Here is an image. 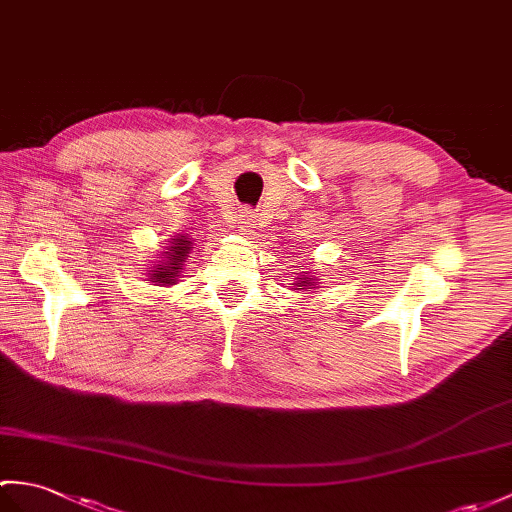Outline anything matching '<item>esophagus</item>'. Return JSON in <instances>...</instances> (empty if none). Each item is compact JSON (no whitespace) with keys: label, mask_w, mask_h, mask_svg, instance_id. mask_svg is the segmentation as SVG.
<instances>
[{"label":"esophagus","mask_w":512,"mask_h":512,"mask_svg":"<svg viewBox=\"0 0 512 512\" xmlns=\"http://www.w3.org/2000/svg\"><path fill=\"white\" fill-rule=\"evenodd\" d=\"M251 220H253V216H251V211L248 209H240V213H237V229H248V224H251Z\"/></svg>","instance_id":"obj_1"}]
</instances>
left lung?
I'll use <instances>...</instances> for the list:
<instances>
[{
    "mask_svg": "<svg viewBox=\"0 0 512 512\" xmlns=\"http://www.w3.org/2000/svg\"><path fill=\"white\" fill-rule=\"evenodd\" d=\"M301 285H307V281H301ZM296 290H303V288H296Z\"/></svg>",
    "mask_w": 512,
    "mask_h": 512,
    "instance_id": "left-lung-1",
    "label": "left lung"
}]
</instances>
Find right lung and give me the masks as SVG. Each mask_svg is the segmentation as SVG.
I'll return each mask as SVG.
<instances>
[{
    "label": "right lung",
    "instance_id": "obj_1",
    "mask_svg": "<svg viewBox=\"0 0 512 512\" xmlns=\"http://www.w3.org/2000/svg\"><path fill=\"white\" fill-rule=\"evenodd\" d=\"M189 248H192V242H189L185 235L174 240L172 246H168V251H172L168 253V261H165V266L152 270V279L159 283H174V277L178 275V270H181V261H185Z\"/></svg>",
    "mask_w": 512,
    "mask_h": 512
}]
</instances>
